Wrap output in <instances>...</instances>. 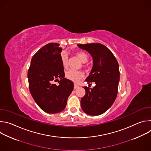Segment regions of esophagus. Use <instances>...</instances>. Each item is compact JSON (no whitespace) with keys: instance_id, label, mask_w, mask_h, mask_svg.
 Masks as SVG:
<instances>
[{"instance_id":"obj_1","label":"esophagus","mask_w":151,"mask_h":151,"mask_svg":"<svg viewBox=\"0 0 151 151\" xmlns=\"http://www.w3.org/2000/svg\"><path fill=\"white\" fill-rule=\"evenodd\" d=\"M79 87V85H78V84H76V83H75L74 84V88L75 89H76V88H78Z\"/></svg>"}]
</instances>
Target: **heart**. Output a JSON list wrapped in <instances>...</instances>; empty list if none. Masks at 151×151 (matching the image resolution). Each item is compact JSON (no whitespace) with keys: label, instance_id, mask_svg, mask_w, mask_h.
Here are the masks:
<instances>
[{"label":"heart","instance_id":"1","mask_svg":"<svg viewBox=\"0 0 151 151\" xmlns=\"http://www.w3.org/2000/svg\"><path fill=\"white\" fill-rule=\"evenodd\" d=\"M78 58L83 63H85L88 60V57L85 52L83 51H78L76 53ZM61 60L64 68H67L68 66V57L66 54H62L61 55ZM83 77V73L81 71H75L70 70L66 73V78L75 82H78L79 79Z\"/></svg>","mask_w":151,"mask_h":151}]
</instances>
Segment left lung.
Instances as JSON below:
<instances>
[{
    "label": "left lung",
    "instance_id": "8db88e82",
    "mask_svg": "<svg viewBox=\"0 0 151 151\" xmlns=\"http://www.w3.org/2000/svg\"><path fill=\"white\" fill-rule=\"evenodd\" d=\"M78 47L88 51L93 57V66L85 81L89 85L96 83L93 88L83 87L85 95L81 100V108L90 115L103 114L110 108L117 96L118 63L110 50L103 44L94 43L78 44Z\"/></svg>",
    "mask_w": 151,
    "mask_h": 151
}]
</instances>
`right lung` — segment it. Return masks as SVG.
Wrapping results in <instances>:
<instances>
[{
    "label": "right lung",
    "instance_id": "add662e5",
    "mask_svg": "<svg viewBox=\"0 0 151 151\" xmlns=\"http://www.w3.org/2000/svg\"><path fill=\"white\" fill-rule=\"evenodd\" d=\"M57 43L45 45L33 56L28 70L30 92L44 112L56 114L66 106L73 90V82L64 78L61 60L62 48ZM58 81V86L54 83Z\"/></svg>",
    "mask_w": 151,
    "mask_h": 151
}]
</instances>
